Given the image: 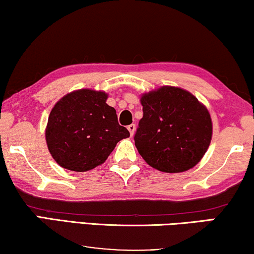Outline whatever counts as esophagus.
Listing matches in <instances>:
<instances>
[{"instance_id":"esophagus-1","label":"esophagus","mask_w":254,"mask_h":254,"mask_svg":"<svg viewBox=\"0 0 254 254\" xmlns=\"http://www.w3.org/2000/svg\"><path fill=\"white\" fill-rule=\"evenodd\" d=\"M127 129L129 130V134H130V136H133V134H134V131H135V125H134V124L129 125V126L127 127Z\"/></svg>"}]
</instances>
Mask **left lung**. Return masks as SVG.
<instances>
[{
	"label": "left lung",
	"mask_w": 254,
	"mask_h": 254,
	"mask_svg": "<svg viewBox=\"0 0 254 254\" xmlns=\"http://www.w3.org/2000/svg\"><path fill=\"white\" fill-rule=\"evenodd\" d=\"M143 118L134 141L154 169L177 173L192 169L206 154L213 124L203 104L186 90L162 86L141 97Z\"/></svg>",
	"instance_id": "obj_1"
}]
</instances>
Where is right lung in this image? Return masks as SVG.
<instances>
[{
    "mask_svg": "<svg viewBox=\"0 0 254 254\" xmlns=\"http://www.w3.org/2000/svg\"><path fill=\"white\" fill-rule=\"evenodd\" d=\"M104 91L81 89L59 100L46 127L48 150L64 169L84 172L103 164L118 142L129 137Z\"/></svg>",
    "mask_w": 254,
    "mask_h": 254,
    "instance_id": "right-lung-1",
    "label": "right lung"
}]
</instances>
